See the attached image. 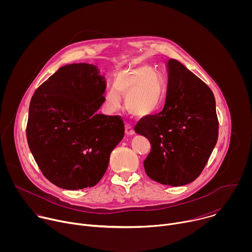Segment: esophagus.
I'll use <instances>...</instances> for the list:
<instances>
[{"label": "esophagus", "instance_id": "34e87169", "mask_svg": "<svg viewBox=\"0 0 252 252\" xmlns=\"http://www.w3.org/2000/svg\"><path fill=\"white\" fill-rule=\"evenodd\" d=\"M126 135H133L134 134V129L129 124H126Z\"/></svg>", "mask_w": 252, "mask_h": 252}]
</instances>
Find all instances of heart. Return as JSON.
Returning <instances> with one entry per match:
<instances>
[{"instance_id":"1","label":"heart","mask_w":252,"mask_h":252,"mask_svg":"<svg viewBox=\"0 0 252 252\" xmlns=\"http://www.w3.org/2000/svg\"><path fill=\"white\" fill-rule=\"evenodd\" d=\"M125 95L126 110L133 116L145 118L156 114L165 98V88L161 78L146 64L137 65L121 73L105 95L106 109L115 112Z\"/></svg>"}]
</instances>
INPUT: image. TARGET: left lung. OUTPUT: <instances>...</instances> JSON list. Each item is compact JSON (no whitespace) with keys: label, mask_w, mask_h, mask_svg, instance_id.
<instances>
[{"label":"left lung","mask_w":252,"mask_h":252,"mask_svg":"<svg viewBox=\"0 0 252 252\" xmlns=\"http://www.w3.org/2000/svg\"><path fill=\"white\" fill-rule=\"evenodd\" d=\"M168 76L162 112L138 123L134 131L152 145L143 161L153 181L169 187L192 183L205 166L219 137L211 90L182 63L165 62Z\"/></svg>","instance_id":"8db88e82"}]
</instances>
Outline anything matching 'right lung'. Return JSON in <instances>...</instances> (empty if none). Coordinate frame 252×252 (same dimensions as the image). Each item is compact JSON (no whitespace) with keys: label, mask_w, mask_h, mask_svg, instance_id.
<instances>
[{"label":"right lung","mask_w":252,"mask_h":252,"mask_svg":"<svg viewBox=\"0 0 252 252\" xmlns=\"http://www.w3.org/2000/svg\"><path fill=\"white\" fill-rule=\"evenodd\" d=\"M105 88L96 65L71 63L60 67L31 99L30 151L43 174L61 189L94 187L125 135L120 117L96 113L105 99Z\"/></svg>","instance_id":"1"}]
</instances>
